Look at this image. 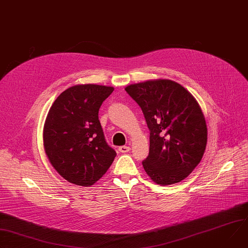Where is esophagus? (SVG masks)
<instances>
[{
  "mask_svg": "<svg viewBox=\"0 0 248 248\" xmlns=\"http://www.w3.org/2000/svg\"><path fill=\"white\" fill-rule=\"evenodd\" d=\"M130 150V147L129 146H126V145H123V146H120L119 147V151L122 152V153H126Z\"/></svg>",
  "mask_w": 248,
  "mask_h": 248,
  "instance_id": "1",
  "label": "esophagus"
}]
</instances>
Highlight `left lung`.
<instances>
[{
  "instance_id": "1",
  "label": "left lung",
  "mask_w": 248,
  "mask_h": 248,
  "mask_svg": "<svg viewBox=\"0 0 248 248\" xmlns=\"http://www.w3.org/2000/svg\"><path fill=\"white\" fill-rule=\"evenodd\" d=\"M126 93L140 107L149 136V154L142 161L152 181L171 185L182 181L204 155L208 130L194 97L171 80L127 86Z\"/></svg>"
}]
</instances>
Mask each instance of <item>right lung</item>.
<instances>
[{
  "mask_svg": "<svg viewBox=\"0 0 248 248\" xmlns=\"http://www.w3.org/2000/svg\"><path fill=\"white\" fill-rule=\"evenodd\" d=\"M114 88L76 85L51 106L43 128V145L54 169L67 181L91 186L108 171L117 152L106 141L99 109Z\"/></svg>",
  "mask_w": 248,
  "mask_h": 248,
  "instance_id": "right-lung-1",
  "label": "right lung"
}]
</instances>
